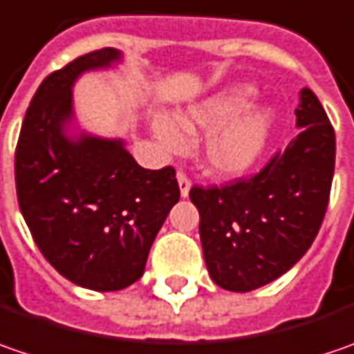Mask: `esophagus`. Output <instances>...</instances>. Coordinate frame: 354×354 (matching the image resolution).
Returning <instances> with one entry per match:
<instances>
[{
	"mask_svg": "<svg viewBox=\"0 0 354 354\" xmlns=\"http://www.w3.org/2000/svg\"><path fill=\"white\" fill-rule=\"evenodd\" d=\"M176 180H178V186H180V194H182V198H186V196L190 194V188H192L190 178L186 176L184 172H178Z\"/></svg>",
	"mask_w": 354,
	"mask_h": 354,
	"instance_id": "esophagus-1",
	"label": "esophagus"
}]
</instances>
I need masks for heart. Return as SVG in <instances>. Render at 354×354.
<instances>
[{"mask_svg":"<svg viewBox=\"0 0 354 354\" xmlns=\"http://www.w3.org/2000/svg\"><path fill=\"white\" fill-rule=\"evenodd\" d=\"M254 97V86L232 85L174 116L156 115L152 131L166 152L184 150L186 138L207 131L202 142L204 166L216 176H239L261 158L273 129L269 106L245 109Z\"/></svg>","mask_w":354,"mask_h":354,"instance_id":"1","label":"heart"}]
</instances>
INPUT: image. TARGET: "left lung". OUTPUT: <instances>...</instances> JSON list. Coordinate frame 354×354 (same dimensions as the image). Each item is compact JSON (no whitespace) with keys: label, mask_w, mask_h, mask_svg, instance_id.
Wrapping results in <instances>:
<instances>
[{"label":"left lung","mask_w":354,"mask_h":354,"mask_svg":"<svg viewBox=\"0 0 354 354\" xmlns=\"http://www.w3.org/2000/svg\"><path fill=\"white\" fill-rule=\"evenodd\" d=\"M299 134L250 180L190 190L214 283L245 293L293 268L319 234L335 172V131L311 88L295 109Z\"/></svg>","instance_id":"obj_1"}]
</instances>
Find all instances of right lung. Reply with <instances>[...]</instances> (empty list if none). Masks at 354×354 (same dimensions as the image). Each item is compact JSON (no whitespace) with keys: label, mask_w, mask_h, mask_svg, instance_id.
<instances>
[{"label":"right lung","mask_w":354,"mask_h":354,"mask_svg":"<svg viewBox=\"0 0 354 354\" xmlns=\"http://www.w3.org/2000/svg\"><path fill=\"white\" fill-rule=\"evenodd\" d=\"M122 61L113 47L51 73L31 100L15 150L19 209L41 254L65 279L118 291L145 273L148 252L180 200L172 166H138L122 138L77 131L73 85Z\"/></svg>","instance_id":"1"}]
</instances>
